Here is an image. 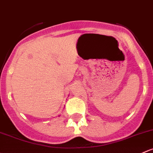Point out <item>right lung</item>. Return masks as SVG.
Here are the masks:
<instances>
[{"label": "right lung", "instance_id": "add662e5", "mask_svg": "<svg viewBox=\"0 0 153 153\" xmlns=\"http://www.w3.org/2000/svg\"><path fill=\"white\" fill-rule=\"evenodd\" d=\"M59 116H60V115H59Z\"/></svg>", "mask_w": 153, "mask_h": 153}]
</instances>
